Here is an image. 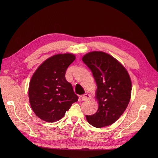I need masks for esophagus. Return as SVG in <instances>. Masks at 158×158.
Masks as SVG:
<instances>
[{"instance_id": "esophagus-1", "label": "esophagus", "mask_w": 158, "mask_h": 158, "mask_svg": "<svg viewBox=\"0 0 158 158\" xmlns=\"http://www.w3.org/2000/svg\"><path fill=\"white\" fill-rule=\"evenodd\" d=\"M91 95L87 94H87H84V95H82V96H81V99H82V101H89V100L91 99Z\"/></svg>"}]
</instances>
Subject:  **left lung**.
Here are the masks:
<instances>
[{
	"mask_svg": "<svg viewBox=\"0 0 158 158\" xmlns=\"http://www.w3.org/2000/svg\"><path fill=\"white\" fill-rule=\"evenodd\" d=\"M82 60L91 71L98 87L96 98L99 107L95 114L85 116L87 121L96 127L110 126L121 117L129 102V75L115 58L101 51L89 52Z\"/></svg>",
	"mask_w": 158,
	"mask_h": 158,
	"instance_id": "1",
	"label": "left lung"
}]
</instances>
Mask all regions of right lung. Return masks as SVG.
<instances>
[{
    "mask_svg": "<svg viewBox=\"0 0 158 158\" xmlns=\"http://www.w3.org/2000/svg\"><path fill=\"white\" fill-rule=\"evenodd\" d=\"M72 54H57L45 60L33 74L29 88V102L34 113L49 123L60 120L72 104L78 101L65 77L75 60Z\"/></svg>",
    "mask_w": 158,
    "mask_h": 158,
    "instance_id": "1",
    "label": "right lung"
}]
</instances>
